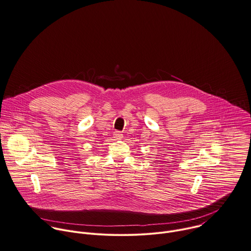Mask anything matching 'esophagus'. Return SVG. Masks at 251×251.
<instances>
[{
	"label": "esophagus",
	"mask_w": 251,
	"mask_h": 251,
	"mask_svg": "<svg viewBox=\"0 0 251 251\" xmlns=\"http://www.w3.org/2000/svg\"><path fill=\"white\" fill-rule=\"evenodd\" d=\"M113 137H114L115 140H121L123 138V134L121 132H119V131H115L113 133Z\"/></svg>",
	"instance_id": "obj_1"
}]
</instances>
